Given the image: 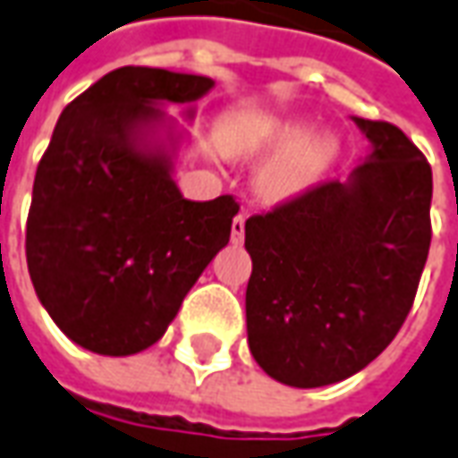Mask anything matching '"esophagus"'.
I'll return each mask as SVG.
<instances>
[{
  "mask_svg": "<svg viewBox=\"0 0 458 458\" xmlns=\"http://www.w3.org/2000/svg\"><path fill=\"white\" fill-rule=\"evenodd\" d=\"M244 224H247V214H236L234 222H232V242L234 244H242L244 242Z\"/></svg>",
  "mask_w": 458,
  "mask_h": 458,
  "instance_id": "34e87169",
  "label": "esophagus"
}]
</instances>
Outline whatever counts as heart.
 <instances>
[{"label": "heart", "instance_id": "heart-1", "mask_svg": "<svg viewBox=\"0 0 458 458\" xmlns=\"http://www.w3.org/2000/svg\"><path fill=\"white\" fill-rule=\"evenodd\" d=\"M216 146L232 158L275 150L257 168V191L267 201H287L312 189L335 165L343 148L335 131H312L310 118L254 107L224 113L216 123Z\"/></svg>", "mask_w": 458, "mask_h": 458}]
</instances>
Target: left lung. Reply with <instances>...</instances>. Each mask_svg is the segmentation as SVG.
<instances>
[{
	"mask_svg": "<svg viewBox=\"0 0 458 458\" xmlns=\"http://www.w3.org/2000/svg\"><path fill=\"white\" fill-rule=\"evenodd\" d=\"M370 143L345 181L251 216L250 351L269 378L320 388L391 345L431 247V165L401 128L352 118Z\"/></svg>",
	"mask_w": 458,
	"mask_h": 458,
	"instance_id": "8db88e82",
	"label": "left lung"
}]
</instances>
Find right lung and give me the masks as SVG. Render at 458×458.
Masks as SVG:
<instances>
[{
    "instance_id": "right-lung-1",
    "label": "right lung",
    "mask_w": 458,
    "mask_h": 458,
    "mask_svg": "<svg viewBox=\"0 0 458 458\" xmlns=\"http://www.w3.org/2000/svg\"><path fill=\"white\" fill-rule=\"evenodd\" d=\"M214 80L118 67L64 107L37 165L27 267L42 308L72 343L136 355L164 337L183 297L229 244L232 196L189 201L174 171L183 133L165 106Z\"/></svg>"
}]
</instances>
